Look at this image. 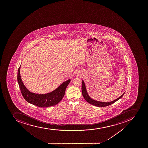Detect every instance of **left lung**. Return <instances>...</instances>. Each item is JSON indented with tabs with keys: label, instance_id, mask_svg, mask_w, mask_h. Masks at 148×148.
Here are the masks:
<instances>
[{
	"label": "left lung",
	"instance_id": "1",
	"mask_svg": "<svg viewBox=\"0 0 148 148\" xmlns=\"http://www.w3.org/2000/svg\"><path fill=\"white\" fill-rule=\"evenodd\" d=\"M82 95L84 97V99L86 100L88 103H90L91 105L95 106H98V107H105V106H108L109 105H111L112 103H115L116 102L117 100L120 99L121 98H122L124 93L122 95V96L117 98L116 99L114 100V101H111V102H100V101H97L95 100H94L92 98H91L90 96L88 94L87 91H86V87L85 86V83L84 81L82 80Z\"/></svg>",
	"mask_w": 148,
	"mask_h": 148
}]
</instances>
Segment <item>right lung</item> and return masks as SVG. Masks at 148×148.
Returning a JSON list of instances; mask_svg holds the SVG:
<instances>
[{
  "label": "right lung",
  "instance_id": "1",
  "mask_svg": "<svg viewBox=\"0 0 148 148\" xmlns=\"http://www.w3.org/2000/svg\"><path fill=\"white\" fill-rule=\"evenodd\" d=\"M20 66L18 70L17 81L22 95L27 102L38 107H47L55 106L62 100L71 79L62 83L51 92L45 94H36L28 90L24 85L20 73Z\"/></svg>",
  "mask_w": 148,
  "mask_h": 148
}]
</instances>
